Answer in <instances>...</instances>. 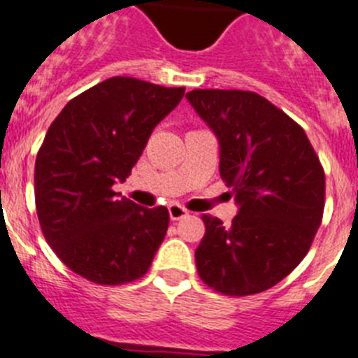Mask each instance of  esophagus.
I'll return each mask as SVG.
<instances>
[{
	"label": "esophagus",
	"mask_w": 358,
	"mask_h": 358,
	"mask_svg": "<svg viewBox=\"0 0 358 358\" xmlns=\"http://www.w3.org/2000/svg\"><path fill=\"white\" fill-rule=\"evenodd\" d=\"M167 208H169V217H171L173 221H180V219H183L185 215H189V210H187L185 207H182V205H178V203H171Z\"/></svg>",
	"instance_id": "1"
}]
</instances>
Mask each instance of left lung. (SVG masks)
<instances>
[{
	"instance_id": "left-lung-1",
	"label": "left lung",
	"mask_w": 358,
	"mask_h": 358,
	"mask_svg": "<svg viewBox=\"0 0 358 358\" xmlns=\"http://www.w3.org/2000/svg\"><path fill=\"white\" fill-rule=\"evenodd\" d=\"M187 99L217 135L219 173L241 207L230 227L201 215L199 278L224 296L267 291L305 259L321 224L320 157L303 128L257 92L194 89Z\"/></svg>"
}]
</instances>
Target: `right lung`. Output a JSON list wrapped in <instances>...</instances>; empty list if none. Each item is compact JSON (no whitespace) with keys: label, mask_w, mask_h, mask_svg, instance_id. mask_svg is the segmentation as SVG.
<instances>
[{"label":"right lung","mask_w":358,"mask_h":358,"mask_svg":"<svg viewBox=\"0 0 358 358\" xmlns=\"http://www.w3.org/2000/svg\"><path fill=\"white\" fill-rule=\"evenodd\" d=\"M183 87L114 76L71 99L35 160V208L44 239L71 271L99 285L143 278L169 227L166 207H139L112 189L137 164Z\"/></svg>","instance_id":"right-lung-1"}]
</instances>
